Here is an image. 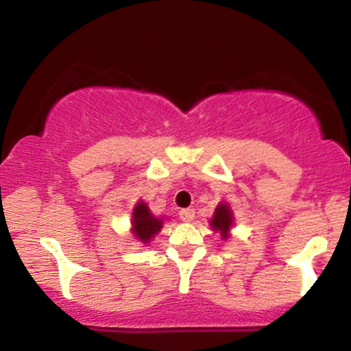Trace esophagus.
I'll use <instances>...</instances> for the list:
<instances>
[{
  "mask_svg": "<svg viewBox=\"0 0 351 351\" xmlns=\"http://www.w3.org/2000/svg\"><path fill=\"white\" fill-rule=\"evenodd\" d=\"M194 209H183V210H180V219L183 222H191L193 219H194Z\"/></svg>",
  "mask_w": 351,
  "mask_h": 351,
  "instance_id": "1",
  "label": "esophagus"
}]
</instances>
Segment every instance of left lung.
<instances>
[{
  "label": "left lung",
  "instance_id": "8db88e82",
  "mask_svg": "<svg viewBox=\"0 0 351 351\" xmlns=\"http://www.w3.org/2000/svg\"><path fill=\"white\" fill-rule=\"evenodd\" d=\"M234 213H232L229 202H219L216 209H214L213 217L209 219L210 230L221 235L222 240H227L230 237L232 227H234Z\"/></svg>",
  "mask_w": 351,
  "mask_h": 351
}]
</instances>
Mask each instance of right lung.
Listing matches in <instances>:
<instances>
[{"mask_svg": "<svg viewBox=\"0 0 351 351\" xmlns=\"http://www.w3.org/2000/svg\"><path fill=\"white\" fill-rule=\"evenodd\" d=\"M163 222L165 219L155 216L145 201L138 199L135 202L130 216V232L138 242L147 247V243H150V240L162 230Z\"/></svg>", "mask_w": 351, "mask_h": 351, "instance_id": "right-lung-1", "label": "right lung"}]
</instances>
